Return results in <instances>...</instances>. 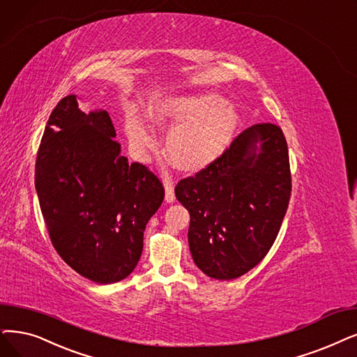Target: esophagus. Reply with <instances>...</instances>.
<instances>
[{
  "label": "esophagus",
  "mask_w": 357,
  "mask_h": 357,
  "mask_svg": "<svg viewBox=\"0 0 357 357\" xmlns=\"http://www.w3.org/2000/svg\"><path fill=\"white\" fill-rule=\"evenodd\" d=\"M164 189H165V202L167 204H173L176 201V195H174V189L171 181L165 180L164 181Z\"/></svg>",
  "instance_id": "esophagus-1"
}]
</instances>
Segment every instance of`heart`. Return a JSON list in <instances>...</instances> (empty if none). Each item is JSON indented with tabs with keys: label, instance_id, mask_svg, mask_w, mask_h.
<instances>
[{
	"label": "heart",
	"instance_id": "1",
	"mask_svg": "<svg viewBox=\"0 0 357 357\" xmlns=\"http://www.w3.org/2000/svg\"><path fill=\"white\" fill-rule=\"evenodd\" d=\"M146 120L165 137V155L174 168L197 173L230 148L240 129L238 111L215 92L168 95L146 111ZM124 132L137 158L155 148L148 126L135 112L124 119Z\"/></svg>",
	"mask_w": 357,
	"mask_h": 357
}]
</instances>
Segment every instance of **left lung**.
<instances>
[{"mask_svg":"<svg viewBox=\"0 0 357 357\" xmlns=\"http://www.w3.org/2000/svg\"><path fill=\"white\" fill-rule=\"evenodd\" d=\"M286 137L278 126L255 124L215 162L181 180L176 197L190 213L189 248L211 278L233 280L273 246L290 201Z\"/></svg>","mask_w":357,"mask_h":357,"instance_id":"8db88e82","label":"left lung"}]
</instances>
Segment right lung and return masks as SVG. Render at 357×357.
<instances>
[{
  "mask_svg": "<svg viewBox=\"0 0 357 357\" xmlns=\"http://www.w3.org/2000/svg\"><path fill=\"white\" fill-rule=\"evenodd\" d=\"M109 114L56 104L38 151L35 188L52 245L77 274L98 284L136 268L148 221L164 201L161 181L121 156Z\"/></svg>",
  "mask_w": 357,
  "mask_h": 357,
  "instance_id": "1",
  "label": "right lung"
}]
</instances>
